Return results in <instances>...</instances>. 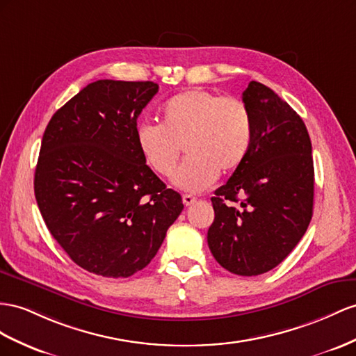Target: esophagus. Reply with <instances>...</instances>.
Listing matches in <instances>:
<instances>
[{
    "instance_id": "obj_1",
    "label": "esophagus",
    "mask_w": 356,
    "mask_h": 356,
    "mask_svg": "<svg viewBox=\"0 0 356 356\" xmlns=\"http://www.w3.org/2000/svg\"><path fill=\"white\" fill-rule=\"evenodd\" d=\"M181 200H184V204L185 206H191V204H194L195 203V197L194 195H189V194H185L184 197H181Z\"/></svg>"
}]
</instances>
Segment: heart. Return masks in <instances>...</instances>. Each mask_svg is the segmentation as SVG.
Masks as SVG:
<instances>
[{"mask_svg": "<svg viewBox=\"0 0 356 356\" xmlns=\"http://www.w3.org/2000/svg\"><path fill=\"white\" fill-rule=\"evenodd\" d=\"M252 122L247 105L203 88L170 97L161 108V126H136L135 141L145 163L162 177L175 172L184 147L186 161L175 185L197 193L239 168L250 150Z\"/></svg>", "mask_w": 356, "mask_h": 356, "instance_id": "heart-1", "label": "heart"}]
</instances>
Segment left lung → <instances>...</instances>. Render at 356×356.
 Listing matches in <instances>:
<instances>
[{
	"mask_svg": "<svg viewBox=\"0 0 356 356\" xmlns=\"http://www.w3.org/2000/svg\"><path fill=\"white\" fill-rule=\"evenodd\" d=\"M242 100L251 114L252 140L247 158L212 197L215 220L207 243L224 269L252 277L278 266L305 234L313 216L314 167L308 131L293 108L257 81Z\"/></svg>",
	"mask_w": 356,
	"mask_h": 356,
	"instance_id": "1",
	"label": "left lung"
}]
</instances>
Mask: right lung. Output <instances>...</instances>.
<instances>
[{
  "label": "right lung",
  "mask_w": 356,
  "mask_h": 356,
  "mask_svg": "<svg viewBox=\"0 0 356 356\" xmlns=\"http://www.w3.org/2000/svg\"><path fill=\"white\" fill-rule=\"evenodd\" d=\"M152 81L99 79L52 115L34 194L48 230L83 269L126 278L156 256L184 203L143 159L136 118Z\"/></svg>",
  "instance_id": "1"
}]
</instances>
